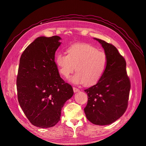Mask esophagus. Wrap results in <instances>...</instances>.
I'll use <instances>...</instances> for the list:
<instances>
[{
  "label": "esophagus",
  "instance_id": "obj_1",
  "mask_svg": "<svg viewBox=\"0 0 146 146\" xmlns=\"http://www.w3.org/2000/svg\"><path fill=\"white\" fill-rule=\"evenodd\" d=\"M73 89L74 92H79V91H80V90H79L78 88H77L73 87Z\"/></svg>",
  "mask_w": 146,
  "mask_h": 146
}]
</instances>
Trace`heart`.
<instances>
[{
	"mask_svg": "<svg viewBox=\"0 0 146 146\" xmlns=\"http://www.w3.org/2000/svg\"><path fill=\"white\" fill-rule=\"evenodd\" d=\"M67 55L58 53L55 63L60 74L68 78L76 67L77 71L70 78L74 84L95 85L104 76L108 63L106 54L87 43H76L67 48Z\"/></svg>",
	"mask_w": 146,
	"mask_h": 146,
	"instance_id": "obj_1",
	"label": "heart"
}]
</instances>
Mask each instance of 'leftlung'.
Segmentation results:
<instances>
[{
  "instance_id": "left-lung-1",
  "label": "left lung",
  "mask_w": 146,
  "mask_h": 146,
  "mask_svg": "<svg viewBox=\"0 0 146 146\" xmlns=\"http://www.w3.org/2000/svg\"><path fill=\"white\" fill-rule=\"evenodd\" d=\"M100 43L108 58L106 70L96 85L85 89L88 104L84 109L87 119L99 125L112 124L125 112L131 83L126 71V61L117 48L104 40Z\"/></svg>"
}]
</instances>
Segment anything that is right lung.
Returning a JSON list of instances; mask_svg holds the SVG:
<instances>
[{
    "label": "right lung",
    "mask_w": 146,
    "mask_h": 146,
    "mask_svg": "<svg viewBox=\"0 0 146 146\" xmlns=\"http://www.w3.org/2000/svg\"><path fill=\"white\" fill-rule=\"evenodd\" d=\"M58 36H40L22 54L17 79L20 106L33 125L54 126L73 90L61 78L54 61L61 42Z\"/></svg>",
    "instance_id": "1"
}]
</instances>
